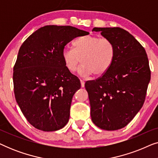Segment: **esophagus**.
<instances>
[{
  "mask_svg": "<svg viewBox=\"0 0 158 158\" xmlns=\"http://www.w3.org/2000/svg\"><path fill=\"white\" fill-rule=\"evenodd\" d=\"M81 87L83 88L85 86V82H84L83 80H81Z\"/></svg>",
  "mask_w": 158,
  "mask_h": 158,
  "instance_id": "esophagus-1",
  "label": "esophagus"
}]
</instances>
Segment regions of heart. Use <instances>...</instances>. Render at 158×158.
Returning a JSON list of instances; mask_svg holds the SVG:
<instances>
[{"label":"heart","instance_id":"b5f03b06","mask_svg":"<svg viewBox=\"0 0 158 158\" xmlns=\"http://www.w3.org/2000/svg\"><path fill=\"white\" fill-rule=\"evenodd\" d=\"M73 47H66L62 50V60L67 69L74 72L81 59L78 73L83 77L93 73L101 76L106 73L114 61L115 48L113 42L107 38L94 35L81 36L73 43Z\"/></svg>","mask_w":158,"mask_h":158}]
</instances>
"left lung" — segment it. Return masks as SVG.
<instances>
[{"instance_id": "8db88e82", "label": "left lung", "mask_w": 158, "mask_h": 158, "mask_svg": "<svg viewBox=\"0 0 158 158\" xmlns=\"http://www.w3.org/2000/svg\"><path fill=\"white\" fill-rule=\"evenodd\" d=\"M113 42L114 59L110 68L96 81L85 84L93 122L108 131L126 127L144 104L150 81L145 49L119 27L93 29Z\"/></svg>"}]
</instances>
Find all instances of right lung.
<instances>
[{
	"mask_svg": "<svg viewBox=\"0 0 158 158\" xmlns=\"http://www.w3.org/2000/svg\"><path fill=\"white\" fill-rule=\"evenodd\" d=\"M88 34L70 26L48 25L34 31L21 46L13 74L15 98L35 128L57 131L68 122L81 82L67 69L62 50L73 39Z\"/></svg>",
	"mask_w": 158,
	"mask_h": 158,
	"instance_id": "right-lung-1",
	"label": "right lung"
}]
</instances>
